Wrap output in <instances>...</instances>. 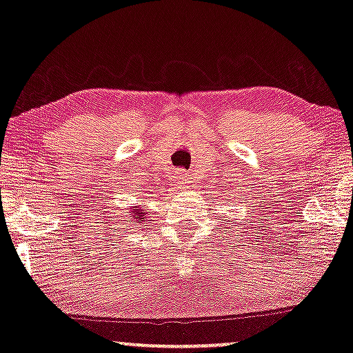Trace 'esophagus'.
<instances>
[{
    "instance_id": "34e87169",
    "label": "esophagus",
    "mask_w": 353,
    "mask_h": 353,
    "mask_svg": "<svg viewBox=\"0 0 353 353\" xmlns=\"http://www.w3.org/2000/svg\"><path fill=\"white\" fill-rule=\"evenodd\" d=\"M189 177H187V174L184 172H179V184H189Z\"/></svg>"
}]
</instances>
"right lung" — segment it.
Here are the masks:
<instances>
[{"mask_svg":"<svg viewBox=\"0 0 353 353\" xmlns=\"http://www.w3.org/2000/svg\"><path fill=\"white\" fill-rule=\"evenodd\" d=\"M133 210H135L137 215H138V213H140V216H143V215H141V213H143V212H140V210H138V208H133ZM141 220H143V218H141Z\"/></svg>","mask_w":353,"mask_h":353,"instance_id":"right-lung-1","label":"right lung"}]
</instances>
